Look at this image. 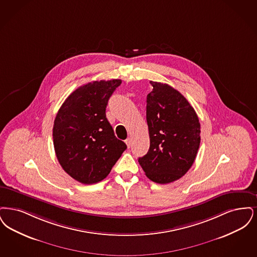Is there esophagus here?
<instances>
[{"instance_id": "1", "label": "esophagus", "mask_w": 257, "mask_h": 257, "mask_svg": "<svg viewBox=\"0 0 257 257\" xmlns=\"http://www.w3.org/2000/svg\"><path fill=\"white\" fill-rule=\"evenodd\" d=\"M124 142H125V144H126V146H127L128 148H130V147H131V145H132V138H130V137H128V138H126Z\"/></svg>"}]
</instances>
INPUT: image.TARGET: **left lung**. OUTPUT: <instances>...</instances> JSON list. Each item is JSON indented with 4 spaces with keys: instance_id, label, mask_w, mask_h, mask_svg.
Here are the masks:
<instances>
[{
    "instance_id": "left-lung-1",
    "label": "left lung",
    "mask_w": 257,
    "mask_h": 257,
    "mask_svg": "<svg viewBox=\"0 0 257 257\" xmlns=\"http://www.w3.org/2000/svg\"><path fill=\"white\" fill-rule=\"evenodd\" d=\"M147 123L150 149L138 162L146 176L160 184L176 181L193 165L201 143V123L189 101L166 83L150 82Z\"/></svg>"
}]
</instances>
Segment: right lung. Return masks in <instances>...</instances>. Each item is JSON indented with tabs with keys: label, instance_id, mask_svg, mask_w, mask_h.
Returning a JSON list of instances; mask_svg holds the SVG:
<instances>
[{
	"label": "right lung",
	"instance_id": "obj_1",
	"mask_svg": "<svg viewBox=\"0 0 257 257\" xmlns=\"http://www.w3.org/2000/svg\"><path fill=\"white\" fill-rule=\"evenodd\" d=\"M121 79L95 80L69 95L56 114V157L70 177L83 184L105 179L126 145L116 138L105 116L107 101Z\"/></svg>",
	"mask_w": 257,
	"mask_h": 257
}]
</instances>
